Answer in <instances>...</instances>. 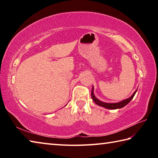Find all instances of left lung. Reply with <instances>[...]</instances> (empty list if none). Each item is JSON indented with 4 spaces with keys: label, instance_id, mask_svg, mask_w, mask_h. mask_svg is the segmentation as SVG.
Masks as SVG:
<instances>
[{
    "label": "left lung",
    "instance_id": "8db88e82",
    "mask_svg": "<svg viewBox=\"0 0 158 158\" xmlns=\"http://www.w3.org/2000/svg\"><path fill=\"white\" fill-rule=\"evenodd\" d=\"M137 89L136 90L135 92H134V93L132 95L131 97H130L127 99H125V100H123L121 102H119L107 103V102H104L100 101L99 99H98L95 97L94 95V93H93V91H94V88H93V86L92 91H91V98L93 99V100L95 102V103L97 104V105L99 106H102V107H105V108L108 109H117L123 108V107H124L125 106H126L127 104L132 100L134 96H135V93H137Z\"/></svg>",
    "mask_w": 158,
    "mask_h": 158
}]
</instances>
